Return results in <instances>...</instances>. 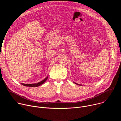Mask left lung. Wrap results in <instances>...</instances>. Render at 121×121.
I'll return each instance as SVG.
<instances>
[{"label": "left lung", "mask_w": 121, "mask_h": 121, "mask_svg": "<svg viewBox=\"0 0 121 121\" xmlns=\"http://www.w3.org/2000/svg\"><path fill=\"white\" fill-rule=\"evenodd\" d=\"M74 83H75V82H74ZM75 83L76 84H77V85H80V86L81 85H80V84H77V83Z\"/></svg>", "instance_id": "obj_1"}]
</instances>
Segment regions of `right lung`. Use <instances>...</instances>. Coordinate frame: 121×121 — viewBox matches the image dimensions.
<instances>
[{"label":"right lung","mask_w":121,"mask_h":121,"mask_svg":"<svg viewBox=\"0 0 121 121\" xmlns=\"http://www.w3.org/2000/svg\"><path fill=\"white\" fill-rule=\"evenodd\" d=\"M48 78V76H47V77L46 78H45L42 81L38 82L37 83H34V84H24V83H21L22 85L24 86H26V87H38V86L41 85L42 84H43V83H44L46 80Z\"/></svg>","instance_id":"add662e5"}]
</instances>
